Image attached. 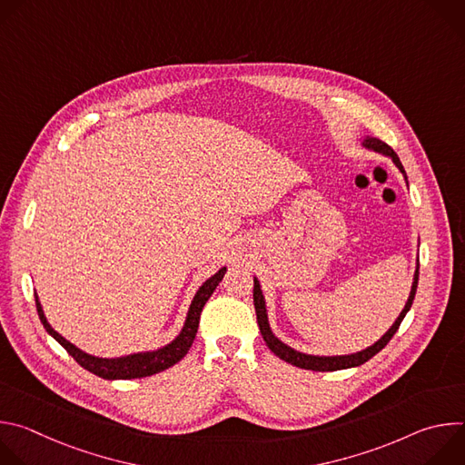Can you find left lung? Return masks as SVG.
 I'll list each match as a JSON object with an SVG mask.
<instances>
[{"mask_svg":"<svg viewBox=\"0 0 465 465\" xmlns=\"http://www.w3.org/2000/svg\"><path fill=\"white\" fill-rule=\"evenodd\" d=\"M361 147L390 158L393 162V165L401 171V174L407 180V173H405V167H403L400 156H397L393 153V149H390L384 142H381L377 138H371V136H364L361 140ZM407 185H409V180H407ZM418 276H420V257L416 259V271H414L409 300H407L403 311L400 312V316L395 318V322L388 327V331L379 341H375L371 346H368V348H364L361 351H355V353H348V355H311V353L298 351V350L291 348L289 344H285L283 341H280L274 335V331L271 327L269 312H267V302H264V296H262V291H261V283H259L257 278H253V307H255V314H257V325H259V331H261L264 342H267V346L271 348V351L274 355H278L282 361H285V362H289L292 366H298V368H303V370H312V371H335V370L355 368V366H361L366 361H370L373 355H377L390 342V339L395 335V331L400 329L405 314L412 307V302H414V296H416V289H418Z\"/></svg>","mask_w":465,"mask_h":465,"instance_id":"left-lung-1","label":"left lung"}]
</instances>
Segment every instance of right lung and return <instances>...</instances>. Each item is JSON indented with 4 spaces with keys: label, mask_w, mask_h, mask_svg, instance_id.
<instances>
[{
    "label": "right lung",
    "mask_w": 465,
    "mask_h": 465,
    "mask_svg": "<svg viewBox=\"0 0 465 465\" xmlns=\"http://www.w3.org/2000/svg\"><path fill=\"white\" fill-rule=\"evenodd\" d=\"M226 264L221 267L213 276H210L198 291L194 292L183 325L180 329V333L167 342L165 346L158 348V350H149V351H136V353H128V355H121V357H97L92 353L83 351L81 348H77L75 344H72L70 341H65L60 333L51 327V323L45 318V312L42 309L40 298L35 292V300H36V309H38V316L40 322L44 325V329L47 333L68 351L84 370L108 379V381H115V379H140V377H149L154 375L158 371H163L167 368H171L173 364H176L191 348L196 331H198V320H201V312L203 307L206 305V302L210 300V296L213 294V291L217 289V285L221 283V280L226 274Z\"/></svg>",
    "instance_id": "1"
}]
</instances>
